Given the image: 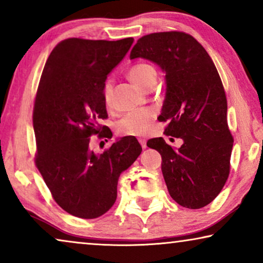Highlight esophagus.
Instances as JSON below:
<instances>
[{
	"instance_id": "obj_1",
	"label": "esophagus",
	"mask_w": 263,
	"mask_h": 263,
	"mask_svg": "<svg viewBox=\"0 0 263 263\" xmlns=\"http://www.w3.org/2000/svg\"><path fill=\"white\" fill-rule=\"evenodd\" d=\"M139 142H140V145L142 146V148H146V147H147L146 139H139Z\"/></svg>"
}]
</instances>
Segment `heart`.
I'll use <instances>...</instances> for the list:
<instances>
[{"label": "heart", "mask_w": 263, "mask_h": 263, "mask_svg": "<svg viewBox=\"0 0 263 263\" xmlns=\"http://www.w3.org/2000/svg\"><path fill=\"white\" fill-rule=\"evenodd\" d=\"M128 78L143 91H148L157 81V69L152 64L136 63L128 70ZM112 81L106 80L103 86V99L105 105L110 106L112 100ZM153 121L151 110H138L124 115L116 123V132L121 136H141L149 130Z\"/></svg>", "instance_id": "b5f03b06"}]
</instances>
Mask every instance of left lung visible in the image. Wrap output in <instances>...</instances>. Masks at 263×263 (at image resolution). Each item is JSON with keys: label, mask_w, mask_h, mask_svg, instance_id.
<instances>
[{"label": "left lung", "mask_w": 263, "mask_h": 263, "mask_svg": "<svg viewBox=\"0 0 263 263\" xmlns=\"http://www.w3.org/2000/svg\"><path fill=\"white\" fill-rule=\"evenodd\" d=\"M149 60L165 71L166 96L160 122L164 134L181 138L172 148L163 138L147 141L161 156V171L172 199L199 210L224 188L230 174L233 136L228 125V100L213 61L202 45L185 32L143 35L130 59Z\"/></svg>", "instance_id": "obj_1"}]
</instances>
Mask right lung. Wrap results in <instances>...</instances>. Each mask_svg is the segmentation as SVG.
I'll use <instances>...</instances> for the list:
<instances>
[{
    "mask_svg": "<svg viewBox=\"0 0 263 263\" xmlns=\"http://www.w3.org/2000/svg\"><path fill=\"white\" fill-rule=\"evenodd\" d=\"M134 42L68 38L50 53L33 106L34 163L59 206L74 217L98 218L112 207L118 177L141 153L124 136L102 154L89 149L92 135L112 138L106 125L103 86Z\"/></svg>",
    "mask_w": 263,
    "mask_h": 263,
    "instance_id": "obj_1",
    "label": "right lung"
}]
</instances>
